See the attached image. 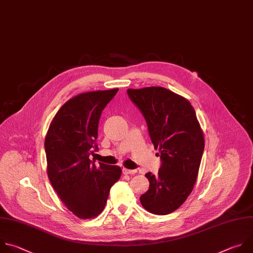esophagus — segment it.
Returning <instances> with one entry per match:
<instances>
[{"label": "esophagus", "instance_id": "obj_1", "mask_svg": "<svg viewBox=\"0 0 253 253\" xmlns=\"http://www.w3.org/2000/svg\"><path fill=\"white\" fill-rule=\"evenodd\" d=\"M136 172V170L135 169H123V173L124 174H133V173H135Z\"/></svg>", "mask_w": 253, "mask_h": 253}]
</instances>
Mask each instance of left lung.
<instances>
[{"instance_id":"8db88e82","label":"left lung","mask_w":253,"mask_h":253,"mask_svg":"<svg viewBox=\"0 0 253 253\" xmlns=\"http://www.w3.org/2000/svg\"><path fill=\"white\" fill-rule=\"evenodd\" d=\"M127 94L142 113L162 159L157 175L145 174L149 188L140 196L141 206L154 214L171 213L193 189L205 149L204 131L188 100L166 87L128 88Z\"/></svg>"}]
</instances>
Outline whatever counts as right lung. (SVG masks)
I'll use <instances>...</instances> for the list:
<instances>
[{
    "instance_id": "add662e5",
    "label": "right lung",
    "mask_w": 253,
    "mask_h": 253,
    "mask_svg": "<svg viewBox=\"0 0 253 253\" xmlns=\"http://www.w3.org/2000/svg\"><path fill=\"white\" fill-rule=\"evenodd\" d=\"M119 88L86 91L66 102L50 123L44 138L46 172L67 209L81 219L97 216L106 207L111 187L122 174L118 166L88 157L96 149L98 121Z\"/></svg>"
}]
</instances>
